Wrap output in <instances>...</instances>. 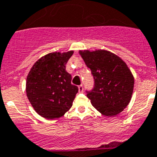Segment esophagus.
<instances>
[{
	"label": "esophagus",
	"instance_id": "esophagus-1",
	"mask_svg": "<svg viewBox=\"0 0 157 157\" xmlns=\"http://www.w3.org/2000/svg\"><path fill=\"white\" fill-rule=\"evenodd\" d=\"M78 91H79L80 93L83 92V86H82V85H79V86H78Z\"/></svg>",
	"mask_w": 157,
	"mask_h": 157
}]
</instances>
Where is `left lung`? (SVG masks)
I'll list each match as a JSON object with an SVG mask.
<instances>
[{
    "label": "left lung",
    "mask_w": 157,
    "mask_h": 157,
    "mask_svg": "<svg viewBox=\"0 0 157 157\" xmlns=\"http://www.w3.org/2000/svg\"><path fill=\"white\" fill-rule=\"evenodd\" d=\"M79 54L94 77V88L86 91L93 107L106 116L124 111L134 88V77L126 63L107 50H80Z\"/></svg>",
    "instance_id": "1"
}]
</instances>
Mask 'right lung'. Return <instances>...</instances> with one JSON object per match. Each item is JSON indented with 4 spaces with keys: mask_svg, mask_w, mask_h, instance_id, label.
Here are the masks:
<instances>
[{
    "mask_svg": "<svg viewBox=\"0 0 157 157\" xmlns=\"http://www.w3.org/2000/svg\"><path fill=\"white\" fill-rule=\"evenodd\" d=\"M73 54V50L50 53L38 59L28 74V99L35 111L48 120L64 116L78 91L66 71V64Z\"/></svg>",
    "mask_w": 157,
    "mask_h": 157,
    "instance_id": "add662e5",
    "label": "right lung"
}]
</instances>
